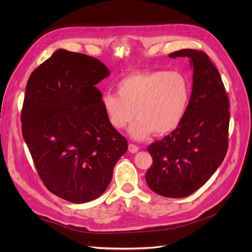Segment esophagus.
Listing matches in <instances>:
<instances>
[{"label": "esophagus", "mask_w": 252, "mask_h": 252, "mask_svg": "<svg viewBox=\"0 0 252 252\" xmlns=\"http://www.w3.org/2000/svg\"><path fill=\"white\" fill-rule=\"evenodd\" d=\"M128 151L130 153H137L139 151V147L136 146V145H134V144H129L128 145Z\"/></svg>", "instance_id": "1"}]
</instances>
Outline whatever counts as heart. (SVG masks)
<instances>
[{
  "instance_id": "heart-1",
  "label": "heart",
  "mask_w": 252,
  "mask_h": 252,
  "mask_svg": "<svg viewBox=\"0 0 252 252\" xmlns=\"http://www.w3.org/2000/svg\"><path fill=\"white\" fill-rule=\"evenodd\" d=\"M116 94L102 97V107L115 129H128L135 140H144L153 131L163 136L175 130L186 113L190 88L187 79L176 71H143L128 74L116 85Z\"/></svg>"
}]
</instances>
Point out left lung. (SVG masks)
Returning <instances> with one entry per match:
<instances>
[{
    "mask_svg": "<svg viewBox=\"0 0 252 252\" xmlns=\"http://www.w3.org/2000/svg\"><path fill=\"white\" fill-rule=\"evenodd\" d=\"M168 56L190 59L192 93L178 127L148 147L153 163L146 182L158 195L182 198L203 186L226 156L229 100L220 75L205 53L184 49Z\"/></svg>",
    "mask_w": 252,
    "mask_h": 252,
    "instance_id": "obj_1",
    "label": "left lung"
}]
</instances>
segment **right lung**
Instances as JSON below:
<instances>
[{
	"mask_svg": "<svg viewBox=\"0 0 252 252\" xmlns=\"http://www.w3.org/2000/svg\"><path fill=\"white\" fill-rule=\"evenodd\" d=\"M110 74L96 58L58 49L32 73L22 135L50 192L72 203L101 196L127 141L111 126L95 87Z\"/></svg>",
	"mask_w": 252,
	"mask_h": 252,
	"instance_id": "right-lung-1",
	"label": "right lung"
}]
</instances>
